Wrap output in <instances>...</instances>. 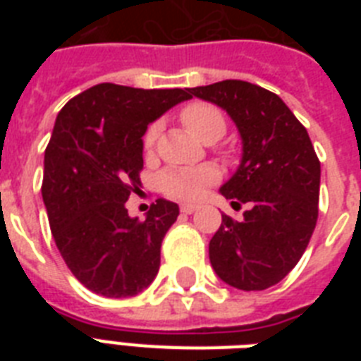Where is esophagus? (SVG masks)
<instances>
[{"label":"esophagus","mask_w":361,"mask_h":361,"mask_svg":"<svg viewBox=\"0 0 361 361\" xmlns=\"http://www.w3.org/2000/svg\"><path fill=\"white\" fill-rule=\"evenodd\" d=\"M198 209V206L197 204H181V212H183V214H192V212H197Z\"/></svg>","instance_id":"obj_1"}]
</instances>
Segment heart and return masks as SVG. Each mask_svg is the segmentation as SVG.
Returning a JSON list of instances; mask_svg holds the SVG:
<instances>
[{
	"label": "heart",
	"instance_id": "heart-1",
	"mask_svg": "<svg viewBox=\"0 0 361 361\" xmlns=\"http://www.w3.org/2000/svg\"><path fill=\"white\" fill-rule=\"evenodd\" d=\"M181 121L187 125V129L197 136L198 140L212 142L219 140L225 135L226 121L219 109L208 103H192L181 110ZM159 136V125H152L144 136V149L152 153ZM219 178V172L209 166H191V169H170L161 176V187L170 197L191 200L198 198L204 189L215 183Z\"/></svg>",
	"mask_w": 361,
	"mask_h": 361
}]
</instances>
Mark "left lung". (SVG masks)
I'll return each mask as SVG.
<instances>
[{"label": "left lung", "instance_id": "1", "mask_svg": "<svg viewBox=\"0 0 361 361\" xmlns=\"http://www.w3.org/2000/svg\"><path fill=\"white\" fill-rule=\"evenodd\" d=\"M187 92L225 110L241 140L240 164L219 192L247 209L241 221L223 215L209 240L212 268L240 290L269 288L296 266L317 225L320 163L311 138L279 95L251 82Z\"/></svg>", "mask_w": 361, "mask_h": 361}]
</instances>
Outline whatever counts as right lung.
<instances>
[{"instance_id": "1", "label": "right lung", "mask_w": 361, "mask_h": 361, "mask_svg": "<svg viewBox=\"0 0 361 361\" xmlns=\"http://www.w3.org/2000/svg\"><path fill=\"white\" fill-rule=\"evenodd\" d=\"M189 99L178 87L97 84L56 118L44 152L42 200L65 264L99 296H136L157 275L161 241L180 208L159 198L140 221L125 202L140 185L147 125Z\"/></svg>"}]
</instances>
